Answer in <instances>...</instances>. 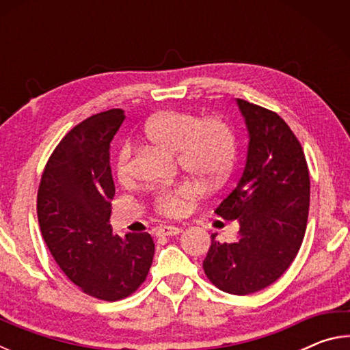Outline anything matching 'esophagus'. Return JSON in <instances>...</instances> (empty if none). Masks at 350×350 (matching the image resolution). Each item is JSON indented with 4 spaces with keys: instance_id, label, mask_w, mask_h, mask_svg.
I'll list each match as a JSON object with an SVG mask.
<instances>
[{
    "instance_id": "esophagus-1",
    "label": "esophagus",
    "mask_w": 350,
    "mask_h": 350,
    "mask_svg": "<svg viewBox=\"0 0 350 350\" xmlns=\"http://www.w3.org/2000/svg\"><path fill=\"white\" fill-rule=\"evenodd\" d=\"M182 232V228H179V227H174V225H163V227H161V228H157V232H156V234L157 236H177Z\"/></svg>"
}]
</instances>
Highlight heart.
I'll use <instances>...</instances> for the list:
<instances>
[{"label":"heart","instance_id":"obj_1","mask_svg":"<svg viewBox=\"0 0 350 350\" xmlns=\"http://www.w3.org/2000/svg\"><path fill=\"white\" fill-rule=\"evenodd\" d=\"M145 137L154 145L174 152L182 171L204 185L221 182L234 161V134L219 117L200 118L189 112L163 111L148 118ZM116 179L126 185L133 179V150L123 144L114 157ZM196 198V189L188 183L159 189L154 205L165 216H177Z\"/></svg>","mask_w":350,"mask_h":350}]
</instances>
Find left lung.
<instances>
[{
  "label": "left lung",
  "mask_w": 350,
  "mask_h": 350,
  "mask_svg": "<svg viewBox=\"0 0 350 350\" xmlns=\"http://www.w3.org/2000/svg\"><path fill=\"white\" fill-rule=\"evenodd\" d=\"M248 131L245 168L215 213L238 221V239L211 245L204 271L222 292L250 295L273 284L303 244L310 202L306 156L273 111L236 98Z\"/></svg>",
  "instance_id": "obj_1"
}]
</instances>
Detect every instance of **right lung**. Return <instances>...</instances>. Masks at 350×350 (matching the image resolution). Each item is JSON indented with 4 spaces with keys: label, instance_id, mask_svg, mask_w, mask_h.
I'll return each mask as SVG.
<instances>
[{
    "label": "right lung",
    "instance_id": "1",
    "mask_svg": "<svg viewBox=\"0 0 350 350\" xmlns=\"http://www.w3.org/2000/svg\"><path fill=\"white\" fill-rule=\"evenodd\" d=\"M125 111L94 114L64 135L41 176L37 213L41 234L55 262L94 298L118 301L134 293L152 264L148 233H112L116 194L109 144Z\"/></svg>",
    "mask_w": 350,
    "mask_h": 350
}]
</instances>
